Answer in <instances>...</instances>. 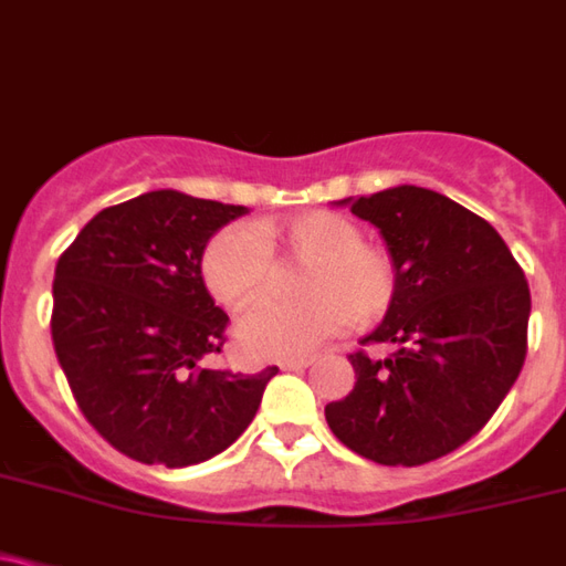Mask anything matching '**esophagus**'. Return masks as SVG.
Here are the masks:
<instances>
[{
  "mask_svg": "<svg viewBox=\"0 0 566 566\" xmlns=\"http://www.w3.org/2000/svg\"><path fill=\"white\" fill-rule=\"evenodd\" d=\"M312 363H314V358H293V360L279 363V368H282V371H303V368H308Z\"/></svg>",
  "mask_w": 566,
  "mask_h": 566,
  "instance_id": "obj_1",
  "label": "esophagus"
}]
</instances>
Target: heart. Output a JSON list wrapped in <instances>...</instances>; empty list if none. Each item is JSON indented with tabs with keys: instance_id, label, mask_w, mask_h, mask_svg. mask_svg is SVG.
Instances as JSON below:
<instances>
[{
	"instance_id": "heart-1",
	"label": "heart",
	"mask_w": 566,
	"mask_h": 566,
	"mask_svg": "<svg viewBox=\"0 0 566 566\" xmlns=\"http://www.w3.org/2000/svg\"><path fill=\"white\" fill-rule=\"evenodd\" d=\"M273 258L306 263L298 282L306 298L263 301L238 319V344L254 360L303 358L353 319L382 317L396 301L398 271L390 254L363 241L353 219L319 208L265 219L254 230H219L200 260L208 293L228 308L249 306L265 293Z\"/></svg>"
}]
</instances>
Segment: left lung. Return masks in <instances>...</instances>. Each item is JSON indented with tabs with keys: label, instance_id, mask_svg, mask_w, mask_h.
Segmentation results:
<instances>
[{
	"label": "left lung",
	"instance_id": "left-lung-1",
	"mask_svg": "<svg viewBox=\"0 0 566 566\" xmlns=\"http://www.w3.org/2000/svg\"><path fill=\"white\" fill-rule=\"evenodd\" d=\"M338 206L371 222L396 263V301L363 338L396 349L385 360L349 355L358 382L325 420L368 461H437L469 442L518 379L526 276L485 219L433 189L401 184Z\"/></svg>",
	"mask_w": 566,
	"mask_h": 566
}]
</instances>
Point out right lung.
Returning <instances> with one entry per match:
<instances>
[{
    "label": "right lung",
    "instance_id": "right-lung-1",
    "mask_svg": "<svg viewBox=\"0 0 566 566\" xmlns=\"http://www.w3.org/2000/svg\"><path fill=\"white\" fill-rule=\"evenodd\" d=\"M247 206L176 189L103 208L59 258L51 336L86 420L118 453L189 467L247 431L279 368H203L228 314L206 290V243Z\"/></svg>",
    "mask_w": 566,
    "mask_h": 566
}]
</instances>
